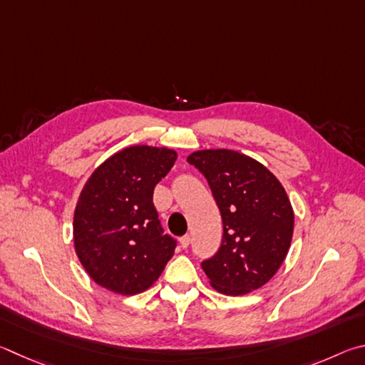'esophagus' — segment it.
<instances>
[{
  "label": "esophagus",
  "mask_w": 365,
  "mask_h": 365,
  "mask_svg": "<svg viewBox=\"0 0 365 365\" xmlns=\"http://www.w3.org/2000/svg\"><path fill=\"white\" fill-rule=\"evenodd\" d=\"M179 244H181L182 248H187L190 244V235H184V237L179 239Z\"/></svg>",
  "instance_id": "1"
}]
</instances>
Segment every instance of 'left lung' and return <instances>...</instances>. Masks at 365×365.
<instances>
[{
	"label": "left lung",
	"instance_id": "1",
	"mask_svg": "<svg viewBox=\"0 0 365 365\" xmlns=\"http://www.w3.org/2000/svg\"><path fill=\"white\" fill-rule=\"evenodd\" d=\"M187 162L205 175L222 218L218 253L202 263L216 292L258 290L289 253L295 215L279 179L258 160L231 149L195 150Z\"/></svg>",
	"mask_w": 365,
	"mask_h": 365
}]
</instances>
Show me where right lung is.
<instances>
[{
	"label": "right lung",
	"instance_id": "add662e5",
	"mask_svg": "<svg viewBox=\"0 0 365 365\" xmlns=\"http://www.w3.org/2000/svg\"><path fill=\"white\" fill-rule=\"evenodd\" d=\"M178 158L170 147H125L83 186L73 213L76 257L96 284L118 295L145 292L175 255L152 197Z\"/></svg>",
	"mask_w": 365,
	"mask_h": 365
}]
</instances>
